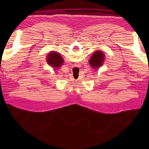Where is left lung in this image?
I'll return each mask as SVG.
<instances>
[{
  "label": "left lung",
  "instance_id": "1",
  "mask_svg": "<svg viewBox=\"0 0 149 149\" xmlns=\"http://www.w3.org/2000/svg\"><path fill=\"white\" fill-rule=\"evenodd\" d=\"M105 60V55L100 50H96L89 60V64L93 69H99L102 66Z\"/></svg>",
  "mask_w": 149,
  "mask_h": 149
}]
</instances>
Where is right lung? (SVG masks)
Returning <instances> with one entry per match:
<instances>
[{"instance_id":"obj_1","label":"right lung","mask_w":149,"mask_h":149,"mask_svg":"<svg viewBox=\"0 0 149 149\" xmlns=\"http://www.w3.org/2000/svg\"><path fill=\"white\" fill-rule=\"evenodd\" d=\"M46 59L47 64L54 69H58L64 63V60L61 55L56 51H51L48 54Z\"/></svg>"}]
</instances>
